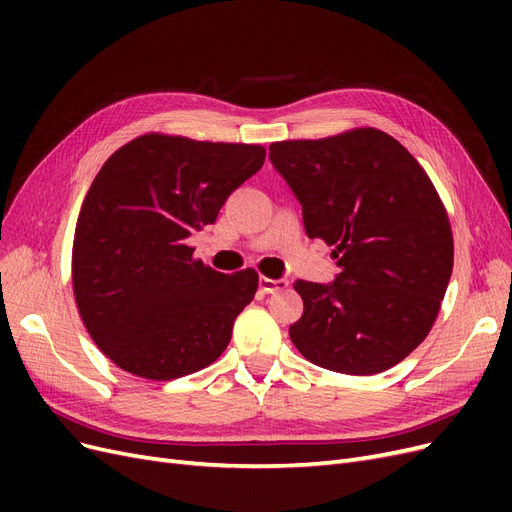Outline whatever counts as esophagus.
<instances>
[{
	"instance_id": "1",
	"label": "esophagus",
	"mask_w": 512,
	"mask_h": 512,
	"mask_svg": "<svg viewBox=\"0 0 512 512\" xmlns=\"http://www.w3.org/2000/svg\"><path fill=\"white\" fill-rule=\"evenodd\" d=\"M258 286L265 294H273V292L284 290L288 286V280H269V277H260Z\"/></svg>"
}]
</instances>
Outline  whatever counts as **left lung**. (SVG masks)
I'll return each instance as SVG.
<instances>
[{
    "instance_id": "1",
    "label": "left lung",
    "mask_w": 512,
    "mask_h": 512,
    "mask_svg": "<svg viewBox=\"0 0 512 512\" xmlns=\"http://www.w3.org/2000/svg\"><path fill=\"white\" fill-rule=\"evenodd\" d=\"M273 168L303 209L309 239L333 245L331 284L294 282L303 316L290 327L318 367L369 376L423 342L453 273L442 200L393 136L374 128L269 147Z\"/></svg>"
}]
</instances>
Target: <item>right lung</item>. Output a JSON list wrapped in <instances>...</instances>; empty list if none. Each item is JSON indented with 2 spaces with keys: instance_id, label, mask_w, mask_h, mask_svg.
Listing matches in <instances>:
<instances>
[{
  "instance_id": "add662e5",
  "label": "right lung",
  "mask_w": 512,
  "mask_h": 512,
  "mask_svg": "<svg viewBox=\"0 0 512 512\" xmlns=\"http://www.w3.org/2000/svg\"><path fill=\"white\" fill-rule=\"evenodd\" d=\"M265 164L260 145L145 134L104 162L83 200L72 286L96 346L147 380L211 365L250 305L258 273L194 260L188 237Z\"/></svg>"
}]
</instances>
